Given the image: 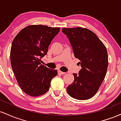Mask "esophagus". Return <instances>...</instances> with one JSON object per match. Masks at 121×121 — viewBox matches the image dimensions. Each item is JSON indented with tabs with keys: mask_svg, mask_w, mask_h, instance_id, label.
Returning a JSON list of instances; mask_svg holds the SVG:
<instances>
[{
	"mask_svg": "<svg viewBox=\"0 0 121 121\" xmlns=\"http://www.w3.org/2000/svg\"><path fill=\"white\" fill-rule=\"evenodd\" d=\"M58 74H65V72H61V70H59V71H58Z\"/></svg>",
	"mask_w": 121,
	"mask_h": 121,
	"instance_id": "obj_1",
	"label": "esophagus"
}]
</instances>
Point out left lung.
Here are the masks:
<instances>
[{"label":"left lung","mask_w":121,"mask_h":121,"mask_svg":"<svg viewBox=\"0 0 121 121\" xmlns=\"http://www.w3.org/2000/svg\"><path fill=\"white\" fill-rule=\"evenodd\" d=\"M69 39L74 57L80 60L82 68L66 89L70 97L85 100L97 93L106 76L108 55L106 47L97 35L85 28H63Z\"/></svg>","instance_id":"1"}]
</instances>
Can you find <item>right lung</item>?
Returning a JSON list of instances; mask_svg holds the SVG:
<instances>
[{"label":"right lung","instance_id":"1","mask_svg":"<svg viewBox=\"0 0 121 121\" xmlns=\"http://www.w3.org/2000/svg\"><path fill=\"white\" fill-rule=\"evenodd\" d=\"M60 28L30 25L18 33L12 41L10 60L12 70L22 91L37 97L46 93L57 71L41 64L51 41Z\"/></svg>","mask_w":121,"mask_h":121}]
</instances>
